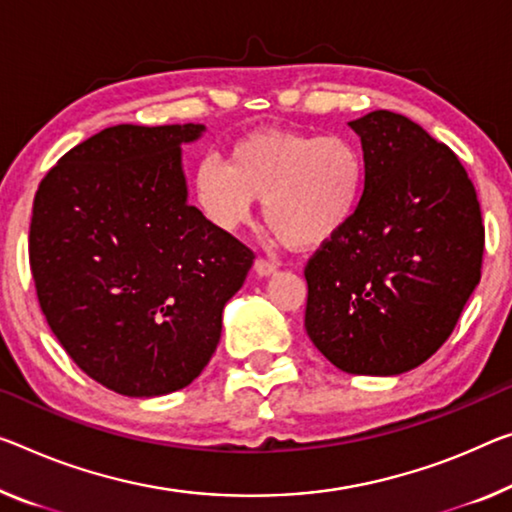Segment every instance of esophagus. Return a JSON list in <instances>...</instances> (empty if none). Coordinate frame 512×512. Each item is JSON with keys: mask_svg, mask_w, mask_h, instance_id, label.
Segmentation results:
<instances>
[{"mask_svg": "<svg viewBox=\"0 0 512 512\" xmlns=\"http://www.w3.org/2000/svg\"><path fill=\"white\" fill-rule=\"evenodd\" d=\"M254 272L258 274V277H272V274L277 272V263L265 261V258H256V261H254Z\"/></svg>", "mask_w": 512, "mask_h": 512, "instance_id": "esophagus-1", "label": "esophagus"}]
</instances>
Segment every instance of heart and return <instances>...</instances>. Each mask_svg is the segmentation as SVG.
<instances>
[{"mask_svg": "<svg viewBox=\"0 0 512 512\" xmlns=\"http://www.w3.org/2000/svg\"><path fill=\"white\" fill-rule=\"evenodd\" d=\"M366 162L341 135L265 128L240 137L226 164L199 162L196 206L212 226L238 231L263 201V217L290 249L325 247L345 231L364 199Z\"/></svg>", "mask_w": 512, "mask_h": 512, "instance_id": "1", "label": "heart"}]
</instances>
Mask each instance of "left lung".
Here are the masks:
<instances>
[{"label":"left lung","instance_id":"8db88e82","mask_svg":"<svg viewBox=\"0 0 512 512\" xmlns=\"http://www.w3.org/2000/svg\"><path fill=\"white\" fill-rule=\"evenodd\" d=\"M348 125L364 199L306 265L304 327L341 371L400 375L442 348L481 281V206L451 148L407 116L377 109Z\"/></svg>","mask_w":512,"mask_h":512}]
</instances>
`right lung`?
<instances>
[{"label":"right lung","mask_w":512,"mask_h":512,"mask_svg":"<svg viewBox=\"0 0 512 512\" xmlns=\"http://www.w3.org/2000/svg\"><path fill=\"white\" fill-rule=\"evenodd\" d=\"M206 125H114L38 185L29 263L47 325L82 371L130 398L192 384L254 254L187 201L183 144Z\"/></svg>","instance_id":"right-lung-1"}]
</instances>
